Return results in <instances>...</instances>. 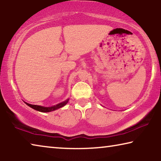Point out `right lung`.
<instances>
[{
	"label": "right lung",
	"mask_w": 161,
	"mask_h": 161,
	"mask_svg": "<svg viewBox=\"0 0 161 161\" xmlns=\"http://www.w3.org/2000/svg\"><path fill=\"white\" fill-rule=\"evenodd\" d=\"M69 99H67L65 101H64V102L59 103H58V104L52 106V107H42V106H39V105L31 104V103H28L27 102H25V103L28 106V107H31L32 108H33V109L36 110V111H40V112H50V111H53L54 110L58 109V108H59L64 107V106L68 103V102H69Z\"/></svg>",
	"instance_id": "add662e5"
}]
</instances>
